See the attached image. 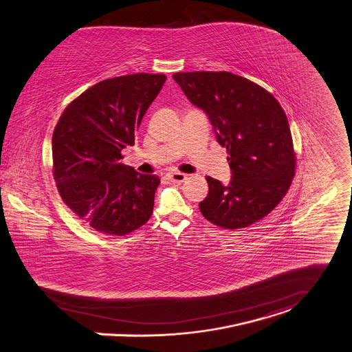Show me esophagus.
<instances>
[{
	"instance_id": "34e87169",
	"label": "esophagus",
	"mask_w": 352,
	"mask_h": 352,
	"mask_svg": "<svg viewBox=\"0 0 352 352\" xmlns=\"http://www.w3.org/2000/svg\"><path fill=\"white\" fill-rule=\"evenodd\" d=\"M168 177H169V180H170L172 183H177V184H180V183H183V182L187 180V175L180 173V172H172V173L168 175Z\"/></svg>"
}]
</instances>
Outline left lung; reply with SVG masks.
I'll list each match as a JSON object with an SVG mask.
<instances>
[{
	"label": "left lung",
	"mask_w": 352,
	"mask_h": 352,
	"mask_svg": "<svg viewBox=\"0 0 352 352\" xmlns=\"http://www.w3.org/2000/svg\"><path fill=\"white\" fill-rule=\"evenodd\" d=\"M210 118L217 141L227 149L231 182L210 176L203 217L227 230L265 218L287 195L296 155L288 118L278 100L254 82L219 71L176 72L172 76Z\"/></svg>",
	"instance_id": "8db88e82"
}]
</instances>
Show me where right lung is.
Masks as SVG:
<instances>
[{"label": "right lung", "instance_id": "right-lung-1", "mask_svg": "<svg viewBox=\"0 0 352 352\" xmlns=\"http://www.w3.org/2000/svg\"><path fill=\"white\" fill-rule=\"evenodd\" d=\"M164 74L102 80L75 98L52 135L54 179L68 208L98 232L122 236L153 212L157 175L122 164L144 114L160 93Z\"/></svg>", "mask_w": 352, "mask_h": 352}]
</instances>
